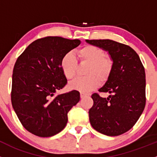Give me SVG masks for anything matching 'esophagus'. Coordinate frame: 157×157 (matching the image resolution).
<instances>
[{
    "instance_id": "1",
    "label": "esophagus",
    "mask_w": 157,
    "mask_h": 157,
    "mask_svg": "<svg viewBox=\"0 0 157 157\" xmlns=\"http://www.w3.org/2000/svg\"><path fill=\"white\" fill-rule=\"evenodd\" d=\"M86 96H88L87 94H86V93L84 92H80V97H81V98H83V97H86Z\"/></svg>"
}]
</instances>
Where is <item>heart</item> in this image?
Wrapping results in <instances>:
<instances>
[{
	"label": "heart",
	"mask_w": 157,
	"mask_h": 157,
	"mask_svg": "<svg viewBox=\"0 0 157 157\" xmlns=\"http://www.w3.org/2000/svg\"><path fill=\"white\" fill-rule=\"evenodd\" d=\"M80 61L86 62V76L79 77L69 83L71 89L82 92H89L99 85V80L105 82L108 80L113 68V60L106 55L103 49L94 45H86L77 51ZM60 68L67 79H72L76 75L77 63L72 53L65 54L60 60Z\"/></svg>",
	"instance_id": "obj_1"
}]
</instances>
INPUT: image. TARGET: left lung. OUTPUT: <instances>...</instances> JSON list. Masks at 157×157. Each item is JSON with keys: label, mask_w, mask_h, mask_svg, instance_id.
<instances>
[{"label": "left lung", "mask_w": 157, "mask_h": 157, "mask_svg": "<svg viewBox=\"0 0 157 157\" xmlns=\"http://www.w3.org/2000/svg\"><path fill=\"white\" fill-rule=\"evenodd\" d=\"M108 51L113 68L99 92L109 93L103 98L92 94L94 105L89 110L90 122L97 131L119 136L130 130L139 120L146 105V74L136 51L128 45L111 40H86Z\"/></svg>", "instance_id": "left-lung-1"}]
</instances>
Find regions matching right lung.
<instances>
[{"mask_svg": "<svg viewBox=\"0 0 157 157\" xmlns=\"http://www.w3.org/2000/svg\"><path fill=\"white\" fill-rule=\"evenodd\" d=\"M80 44V40L46 36L32 42L18 57L12 75L11 103L23 127L40 137L63 130L70 109L80 100L72 90L55 96L67 80L60 68L62 57Z\"/></svg>", "mask_w": 157, "mask_h": 157, "instance_id": "right-lung-1", "label": "right lung"}]
</instances>
